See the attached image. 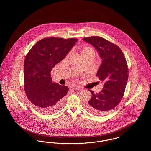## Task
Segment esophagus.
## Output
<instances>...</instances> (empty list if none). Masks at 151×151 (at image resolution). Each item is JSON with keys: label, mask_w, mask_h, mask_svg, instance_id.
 I'll return each instance as SVG.
<instances>
[{"label": "esophagus", "mask_w": 151, "mask_h": 151, "mask_svg": "<svg viewBox=\"0 0 151 151\" xmlns=\"http://www.w3.org/2000/svg\"><path fill=\"white\" fill-rule=\"evenodd\" d=\"M75 88H76V90H77L78 91H81L83 90V88L79 86H76L75 87Z\"/></svg>", "instance_id": "esophagus-1"}]
</instances>
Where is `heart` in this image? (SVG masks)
Wrapping results in <instances>:
<instances>
[{"label":"heart","instance_id":"obj_1","mask_svg":"<svg viewBox=\"0 0 151 151\" xmlns=\"http://www.w3.org/2000/svg\"><path fill=\"white\" fill-rule=\"evenodd\" d=\"M92 50V49H91V48H89V47H86V48L84 49L83 50L82 52H85L88 51V50Z\"/></svg>","mask_w":151,"mask_h":151}]
</instances>
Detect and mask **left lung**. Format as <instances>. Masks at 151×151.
Here are the masks:
<instances>
[{
  "instance_id": "1",
  "label": "left lung",
  "mask_w": 151,
  "mask_h": 151,
  "mask_svg": "<svg viewBox=\"0 0 151 151\" xmlns=\"http://www.w3.org/2000/svg\"><path fill=\"white\" fill-rule=\"evenodd\" d=\"M83 40L98 50L102 59L96 76L104 83L98 93L89 90L92 98L86 108L94 114L103 115L117 106L122 99L128 80V65L122 50L116 45L98 36Z\"/></svg>"
}]
</instances>
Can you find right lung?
<instances>
[{
    "label": "right lung",
    "instance_id": "right-lung-1",
    "mask_svg": "<svg viewBox=\"0 0 151 151\" xmlns=\"http://www.w3.org/2000/svg\"><path fill=\"white\" fill-rule=\"evenodd\" d=\"M76 38H46L35 43L24 63V88L28 99L45 114L58 111L65 104L68 88L53 83L52 69L63 60L77 41Z\"/></svg>",
    "mask_w": 151,
    "mask_h": 151
}]
</instances>
